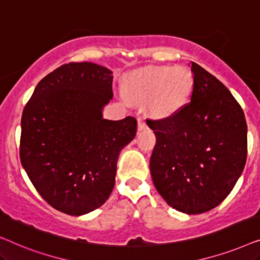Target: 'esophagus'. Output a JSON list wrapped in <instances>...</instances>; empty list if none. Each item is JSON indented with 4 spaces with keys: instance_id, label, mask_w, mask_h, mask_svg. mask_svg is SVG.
I'll use <instances>...</instances> for the list:
<instances>
[{
    "instance_id": "obj_1",
    "label": "esophagus",
    "mask_w": 260,
    "mask_h": 260,
    "mask_svg": "<svg viewBox=\"0 0 260 260\" xmlns=\"http://www.w3.org/2000/svg\"><path fill=\"white\" fill-rule=\"evenodd\" d=\"M148 127V125H147V123H145V120H144V118H138V120H137V129H138V131H143V130H145Z\"/></svg>"
}]
</instances>
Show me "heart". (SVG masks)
<instances>
[{
  "mask_svg": "<svg viewBox=\"0 0 260 260\" xmlns=\"http://www.w3.org/2000/svg\"><path fill=\"white\" fill-rule=\"evenodd\" d=\"M124 91L130 101L148 103L152 115L169 117L189 103L194 77L184 66L147 67L130 74Z\"/></svg>",
  "mask_w": 260,
  "mask_h": 260,
  "instance_id": "heart-1",
  "label": "heart"
}]
</instances>
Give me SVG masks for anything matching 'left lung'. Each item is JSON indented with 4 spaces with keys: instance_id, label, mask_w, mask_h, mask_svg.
<instances>
[{
    "instance_id": "8db88e82",
    "label": "left lung",
    "mask_w": 260,
    "mask_h": 260,
    "mask_svg": "<svg viewBox=\"0 0 260 260\" xmlns=\"http://www.w3.org/2000/svg\"><path fill=\"white\" fill-rule=\"evenodd\" d=\"M194 91L175 115L149 120L156 144L152 182L170 207L200 214L225 200L243 173L247 125L243 109L221 81L191 62Z\"/></svg>"
}]
</instances>
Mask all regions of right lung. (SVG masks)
<instances>
[{
	"instance_id": "1",
	"label": "right lung",
	"mask_w": 260,
	"mask_h": 260,
	"mask_svg": "<svg viewBox=\"0 0 260 260\" xmlns=\"http://www.w3.org/2000/svg\"><path fill=\"white\" fill-rule=\"evenodd\" d=\"M112 80V71L97 63H66L37 85L23 110L21 163L39 194L66 214L104 205L120 151L136 136L134 117L103 116Z\"/></svg>"
}]
</instances>
